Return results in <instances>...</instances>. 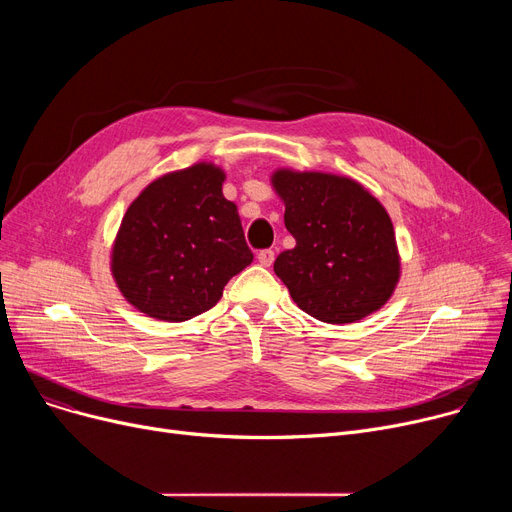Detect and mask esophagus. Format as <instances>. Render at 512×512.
<instances>
[{"mask_svg": "<svg viewBox=\"0 0 512 512\" xmlns=\"http://www.w3.org/2000/svg\"><path fill=\"white\" fill-rule=\"evenodd\" d=\"M274 257H276V253H274L272 249H263V251L257 253V261H259L263 267H270V265L274 263Z\"/></svg>", "mask_w": 512, "mask_h": 512, "instance_id": "esophagus-1", "label": "esophagus"}]
</instances>
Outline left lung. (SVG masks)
<instances>
[{"instance_id": "8db88e82", "label": "left lung", "mask_w": 512, "mask_h": 512, "mask_svg": "<svg viewBox=\"0 0 512 512\" xmlns=\"http://www.w3.org/2000/svg\"><path fill=\"white\" fill-rule=\"evenodd\" d=\"M270 182L286 207V230L297 240L274 263L292 301L326 324H355L380 311L400 280L386 207L340 174L278 168Z\"/></svg>"}]
</instances>
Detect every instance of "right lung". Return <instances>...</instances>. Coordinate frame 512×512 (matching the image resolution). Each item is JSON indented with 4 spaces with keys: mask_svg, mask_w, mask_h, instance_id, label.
Returning a JSON list of instances; mask_svg holds the SVG:
<instances>
[{
    "mask_svg": "<svg viewBox=\"0 0 512 512\" xmlns=\"http://www.w3.org/2000/svg\"><path fill=\"white\" fill-rule=\"evenodd\" d=\"M226 172L197 161L149 182L120 222L110 270L122 297L147 317L186 321L222 299L253 261Z\"/></svg>",
    "mask_w": 512,
    "mask_h": 512,
    "instance_id": "obj_1",
    "label": "right lung"
}]
</instances>
